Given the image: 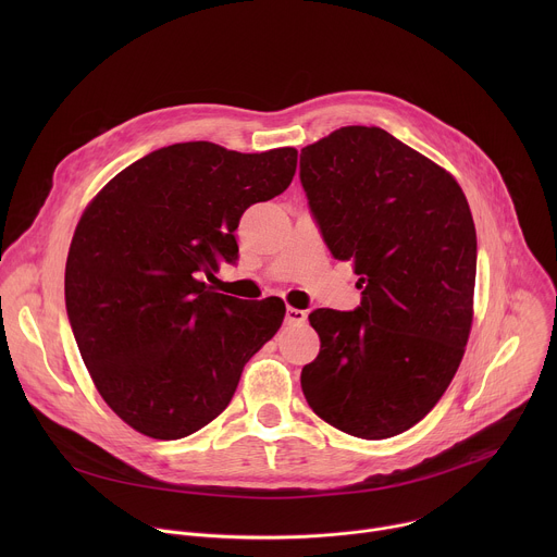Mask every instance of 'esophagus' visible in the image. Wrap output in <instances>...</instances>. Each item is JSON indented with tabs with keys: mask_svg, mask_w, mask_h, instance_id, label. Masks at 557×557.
Returning <instances> with one entry per match:
<instances>
[{
	"mask_svg": "<svg viewBox=\"0 0 557 557\" xmlns=\"http://www.w3.org/2000/svg\"><path fill=\"white\" fill-rule=\"evenodd\" d=\"M286 322H288V324H304V322H306V310L288 306V308H286Z\"/></svg>",
	"mask_w": 557,
	"mask_h": 557,
	"instance_id": "34e87169",
	"label": "esophagus"
}]
</instances>
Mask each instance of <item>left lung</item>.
Instances as JSON below:
<instances>
[{
	"label": "left lung",
	"instance_id": "8db88e82",
	"mask_svg": "<svg viewBox=\"0 0 557 557\" xmlns=\"http://www.w3.org/2000/svg\"><path fill=\"white\" fill-rule=\"evenodd\" d=\"M299 181L361 288L355 310L308 314L322 346L301 368L304 396L346 434L396 436L438 404L465 352L475 282L467 198L430 158L363 125L304 147Z\"/></svg>",
	"mask_w": 557,
	"mask_h": 557
}]
</instances>
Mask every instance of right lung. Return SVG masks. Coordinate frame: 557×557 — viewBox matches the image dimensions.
Listing matches in <instances>:
<instances>
[{"mask_svg": "<svg viewBox=\"0 0 557 557\" xmlns=\"http://www.w3.org/2000/svg\"><path fill=\"white\" fill-rule=\"evenodd\" d=\"M295 168L293 147L176 143L116 174L78 220L67 320L103 401L136 432L176 441L211 423L282 326V299L243 301L202 277L237 260V222Z\"/></svg>", "mask_w": 557, "mask_h": 557, "instance_id": "add662e5", "label": "right lung"}]
</instances>
